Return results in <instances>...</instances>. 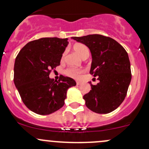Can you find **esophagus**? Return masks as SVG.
<instances>
[{
    "mask_svg": "<svg viewBox=\"0 0 149 149\" xmlns=\"http://www.w3.org/2000/svg\"><path fill=\"white\" fill-rule=\"evenodd\" d=\"M76 84H77L78 86L81 85V82H80V81H76Z\"/></svg>",
    "mask_w": 149,
    "mask_h": 149,
    "instance_id": "esophagus-1",
    "label": "esophagus"
}]
</instances>
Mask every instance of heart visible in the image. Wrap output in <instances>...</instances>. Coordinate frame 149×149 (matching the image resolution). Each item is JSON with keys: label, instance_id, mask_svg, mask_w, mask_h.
Returning <instances> with one entry per match:
<instances>
[{"label": "heart", "instance_id": "1", "mask_svg": "<svg viewBox=\"0 0 149 149\" xmlns=\"http://www.w3.org/2000/svg\"><path fill=\"white\" fill-rule=\"evenodd\" d=\"M74 50L82 58H85L86 57H88L89 55V50L85 45L84 44H76L75 45ZM66 54H67V50L64 51L62 55V60H64ZM84 73V70L81 68H69L65 70V74L66 76H69L73 79H78L81 76V74Z\"/></svg>", "mask_w": 149, "mask_h": 149}]
</instances>
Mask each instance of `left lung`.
Wrapping results in <instances>:
<instances>
[{
    "mask_svg": "<svg viewBox=\"0 0 149 149\" xmlns=\"http://www.w3.org/2000/svg\"><path fill=\"white\" fill-rule=\"evenodd\" d=\"M73 39L90 49L92 58L90 73L100 81L94 86L89 82L91 91L84 96L86 106L96 113L112 112L125 100L131 81L127 52L115 40L100 34Z\"/></svg>",
    "mask_w": 149,
    "mask_h": 149,
    "instance_id": "1",
    "label": "left lung"
}]
</instances>
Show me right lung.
<instances>
[{
  "label": "right lung",
  "instance_id": "right-lung-1",
  "mask_svg": "<svg viewBox=\"0 0 149 149\" xmlns=\"http://www.w3.org/2000/svg\"><path fill=\"white\" fill-rule=\"evenodd\" d=\"M68 45V39L44 37L28 42L18 54L14 63L13 81L24 104L32 112L49 115L64 105L67 91L76 85L73 79L49 77L59 65Z\"/></svg>",
  "mask_w": 149,
  "mask_h": 149
}]
</instances>
